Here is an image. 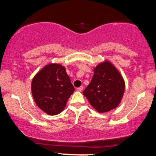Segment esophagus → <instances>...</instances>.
<instances>
[{"label":"esophagus","mask_w":156,"mask_h":156,"mask_svg":"<svg viewBox=\"0 0 156 156\" xmlns=\"http://www.w3.org/2000/svg\"><path fill=\"white\" fill-rule=\"evenodd\" d=\"M83 89H84V87L81 86L80 87H79V88L76 89V91H82Z\"/></svg>","instance_id":"1"}]
</instances>
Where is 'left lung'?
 Segmentation results:
<instances>
[{
  "mask_svg": "<svg viewBox=\"0 0 156 156\" xmlns=\"http://www.w3.org/2000/svg\"><path fill=\"white\" fill-rule=\"evenodd\" d=\"M124 90L123 76L111 62L106 60L94 69L92 80L83 94L98 112L105 113L119 105Z\"/></svg>",
  "mask_w": 156,
  "mask_h": 156,
  "instance_id": "obj_1",
  "label": "left lung"
}]
</instances>
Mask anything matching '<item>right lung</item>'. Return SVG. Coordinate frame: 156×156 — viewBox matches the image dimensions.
Instances as JSON below:
<instances>
[{
  "instance_id": "obj_1",
  "label": "right lung",
  "mask_w": 156,
  "mask_h": 156,
  "mask_svg": "<svg viewBox=\"0 0 156 156\" xmlns=\"http://www.w3.org/2000/svg\"><path fill=\"white\" fill-rule=\"evenodd\" d=\"M31 90L38 107L47 114L55 116L62 112L74 88L65 67L52 63L35 74Z\"/></svg>"
}]
</instances>
